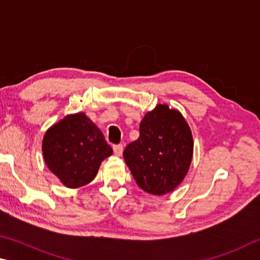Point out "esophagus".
I'll list each match as a JSON object with an SVG mask.
<instances>
[{"instance_id": "esophagus-1", "label": "esophagus", "mask_w": 260, "mask_h": 260, "mask_svg": "<svg viewBox=\"0 0 260 260\" xmlns=\"http://www.w3.org/2000/svg\"><path fill=\"white\" fill-rule=\"evenodd\" d=\"M113 149H114V153H115V155H117V156H121V155H122L123 146H122L121 144H118V145H114V146H113Z\"/></svg>"}]
</instances>
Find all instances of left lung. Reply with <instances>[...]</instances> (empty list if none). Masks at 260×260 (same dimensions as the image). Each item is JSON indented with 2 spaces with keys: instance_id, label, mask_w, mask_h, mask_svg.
Returning a JSON list of instances; mask_svg holds the SVG:
<instances>
[{
  "instance_id": "8db88e82",
  "label": "left lung",
  "mask_w": 260,
  "mask_h": 260,
  "mask_svg": "<svg viewBox=\"0 0 260 260\" xmlns=\"http://www.w3.org/2000/svg\"><path fill=\"white\" fill-rule=\"evenodd\" d=\"M139 133V138L123 151L136 183L149 194L171 192L183 181L192 161L188 124L178 111L157 105L140 122Z\"/></svg>"
}]
</instances>
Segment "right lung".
<instances>
[{
    "label": "right lung",
    "mask_w": 260,
    "mask_h": 260,
    "mask_svg": "<svg viewBox=\"0 0 260 260\" xmlns=\"http://www.w3.org/2000/svg\"><path fill=\"white\" fill-rule=\"evenodd\" d=\"M44 161L61 183L71 188L90 183L112 147L94 123L83 113L68 115L45 134Z\"/></svg>",
    "instance_id": "right-lung-1"
}]
</instances>
